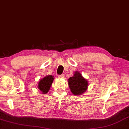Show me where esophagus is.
I'll return each mask as SVG.
<instances>
[{"mask_svg":"<svg viewBox=\"0 0 129 129\" xmlns=\"http://www.w3.org/2000/svg\"><path fill=\"white\" fill-rule=\"evenodd\" d=\"M64 77H65L64 74H61V75H59V76H58V77L60 78H64Z\"/></svg>","mask_w":129,"mask_h":129,"instance_id":"esophagus-1","label":"esophagus"}]
</instances>
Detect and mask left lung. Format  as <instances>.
I'll use <instances>...</instances> for the list:
<instances>
[{
	"instance_id": "1",
	"label": "left lung",
	"mask_w": 129,
	"mask_h": 129,
	"mask_svg": "<svg viewBox=\"0 0 129 129\" xmlns=\"http://www.w3.org/2000/svg\"><path fill=\"white\" fill-rule=\"evenodd\" d=\"M68 81L70 90L74 95H81L88 88V80L78 71L74 72V76L70 77Z\"/></svg>"
}]
</instances>
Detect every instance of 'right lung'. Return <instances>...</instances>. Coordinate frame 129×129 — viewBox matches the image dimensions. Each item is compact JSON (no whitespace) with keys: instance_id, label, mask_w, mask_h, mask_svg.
I'll return each instance as SVG.
<instances>
[{"instance_id":"right-lung-1","label":"right lung","mask_w":129,"mask_h":129,"mask_svg":"<svg viewBox=\"0 0 129 129\" xmlns=\"http://www.w3.org/2000/svg\"><path fill=\"white\" fill-rule=\"evenodd\" d=\"M54 76L52 75H48L43 78L40 79L38 85V88L43 94H46L50 90V87L53 83Z\"/></svg>"}]
</instances>
